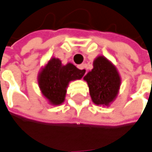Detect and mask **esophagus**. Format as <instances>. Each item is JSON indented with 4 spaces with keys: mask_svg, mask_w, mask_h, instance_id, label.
Masks as SVG:
<instances>
[{
    "mask_svg": "<svg viewBox=\"0 0 152 152\" xmlns=\"http://www.w3.org/2000/svg\"><path fill=\"white\" fill-rule=\"evenodd\" d=\"M77 68H78V69H80V70H81V71H83V73H84V74H86V66H85L84 64H81V65H78V66H77Z\"/></svg>",
    "mask_w": 152,
    "mask_h": 152,
    "instance_id": "1",
    "label": "esophagus"
}]
</instances>
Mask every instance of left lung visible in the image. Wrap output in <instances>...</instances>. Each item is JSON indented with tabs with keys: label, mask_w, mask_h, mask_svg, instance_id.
Masks as SVG:
<instances>
[{
	"label": "left lung",
	"mask_w": 152,
	"mask_h": 152,
	"mask_svg": "<svg viewBox=\"0 0 152 152\" xmlns=\"http://www.w3.org/2000/svg\"><path fill=\"white\" fill-rule=\"evenodd\" d=\"M87 82L92 102L109 106L117 97L121 79L116 67L105 58L98 56L93 61V69L83 78Z\"/></svg>",
	"instance_id": "obj_1"
}]
</instances>
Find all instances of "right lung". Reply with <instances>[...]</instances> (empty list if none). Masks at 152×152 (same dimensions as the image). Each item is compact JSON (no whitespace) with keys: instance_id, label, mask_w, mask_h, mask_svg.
<instances>
[{"instance_id":"right-lung-1","label":"right lung","mask_w":152,"mask_h":152,"mask_svg":"<svg viewBox=\"0 0 152 152\" xmlns=\"http://www.w3.org/2000/svg\"><path fill=\"white\" fill-rule=\"evenodd\" d=\"M84 76L81 70L71 63L63 66L58 58H51L39 73L38 83L44 97L52 105L65 101L69 82L80 80Z\"/></svg>"}]
</instances>
